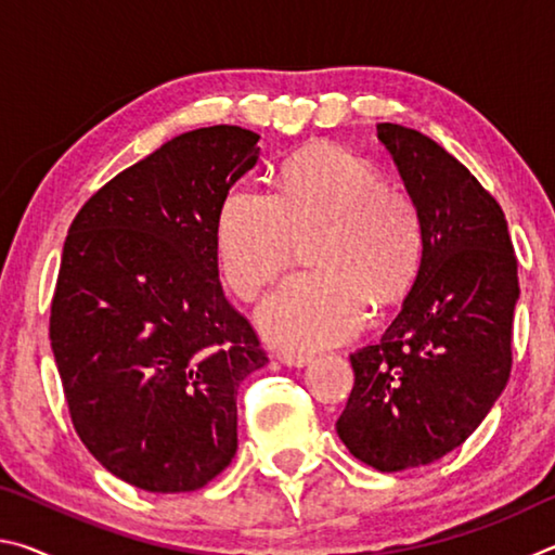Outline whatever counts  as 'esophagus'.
Wrapping results in <instances>:
<instances>
[{"label":"esophagus","instance_id":"esophagus-1","mask_svg":"<svg viewBox=\"0 0 555 555\" xmlns=\"http://www.w3.org/2000/svg\"><path fill=\"white\" fill-rule=\"evenodd\" d=\"M276 357H279V362L286 364V367H306V364L313 360V354L291 352V350H281Z\"/></svg>","mask_w":555,"mask_h":555}]
</instances>
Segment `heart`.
I'll use <instances>...</instances> for the list:
<instances>
[{
	"mask_svg": "<svg viewBox=\"0 0 555 555\" xmlns=\"http://www.w3.org/2000/svg\"><path fill=\"white\" fill-rule=\"evenodd\" d=\"M318 271L288 279L257 311L269 343L315 350L354 335L370 298L391 304L416 276L421 218L384 176L337 146L291 156L274 195L234 188L218 215V259L224 281L242 298L291 267L300 242L313 240Z\"/></svg>",
	"mask_w": 555,
	"mask_h": 555,
	"instance_id": "1",
	"label": "heart"
}]
</instances>
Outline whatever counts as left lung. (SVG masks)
Instances as JSON below:
<instances>
[{
  "mask_svg": "<svg viewBox=\"0 0 555 555\" xmlns=\"http://www.w3.org/2000/svg\"><path fill=\"white\" fill-rule=\"evenodd\" d=\"M421 218V261L377 345L350 354L354 387L337 436L379 473L436 463L463 446L512 372L519 304L504 212L434 139L379 125Z\"/></svg>",
  "mask_w": 555,
  "mask_h": 555,
  "instance_id": "left-lung-1",
  "label": "left lung"
}]
</instances>
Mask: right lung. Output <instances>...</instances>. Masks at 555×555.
I'll use <instances>...</instances> for the list:
<instances>
[{"mask_svg": "<svg viewBox=\"0 0 555 555\" xmlns=\"http://www.w3.org/2000/svg\"><path fill=\"white\" fill-rule=\"evenodd\" d=\"M259 134L173 137L75 215L51 304L73 426L98 463L146 492H193L237 453V389L269 362L224 298L218 215L259 162Z\"/></svg>", "mask_w": 555, "mask_h": 555, "instance_id": "1", "label": "right lung"}]
</instances>
